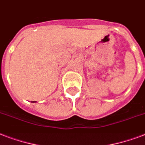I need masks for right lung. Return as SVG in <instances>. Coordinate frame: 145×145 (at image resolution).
Returning a JSON list of instances; mask_svg holds the SVG:
<instances>
[{
	"label": "right lung",
	"instance_id": "right-lung-1",
	"mask_svg": "<svg viewBox=\"0 0 145 145\" xmlns=\"http://www.w3.org/2000/svg\"><path fill=\"white\" fill-rule=\"evenodd\" d=\"M31 102H32V103H35V102H36V101H31Z\"/></svg>",
	"mask_w": 145,
	"mask_h": 145
}]
</instances>
